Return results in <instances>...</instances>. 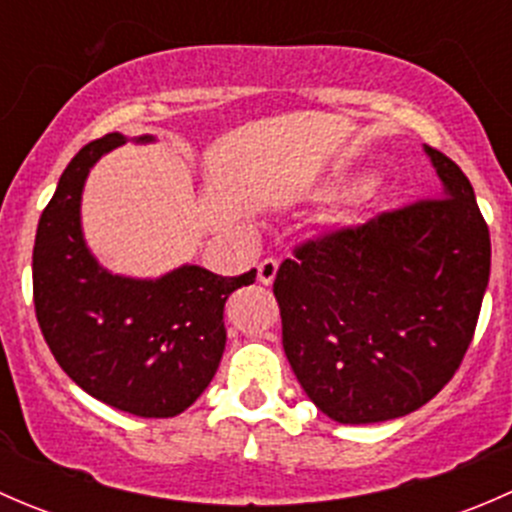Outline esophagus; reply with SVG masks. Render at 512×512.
Here are the masks:
<instances>
[{
    "mask_svg": "<svg viewBox=\"0 0 512 512\" xmlns=\"http://www.w3.org/2000/svg\"><path fill=\"white\" fill-rule=\"evenodd\" d=\"M277 270H280V262H277L275 257H265V260L257 265V280H260L262 285H272V282H275Z\"/></svg>",
    "mask_w": 512,
    "mask_h": 512,
    "instance_id": "1",
    "label": "esophagus"
}]
</instances>
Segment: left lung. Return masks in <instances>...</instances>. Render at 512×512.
<instances>
[{
    "label": "left lung",
    "mask_w": 512,
    "mask_h": 512,
    "mask_svg": "<svg viewBox=\"0 0 512 512\" xmlns=\"http://www.w3.org/2000/svg\"><path fill=\"white\" fill-rule=\"evenodd\" d=\"M441 198L294 247L275 277L294 376L339 423L421 409L461 366L490 277V232L471 180L426 146Z\"/></svg>",
    "instance_id": "8db88e82"
}]
</instances>
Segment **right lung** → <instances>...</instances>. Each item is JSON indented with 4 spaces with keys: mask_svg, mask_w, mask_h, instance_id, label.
<instances>
[{
    "mask_svg": "<svg viewBox=\"0 0 512 512\" xmlns=\"http://www.w3.org/2000/svg\"><path fill=\"white\" fill-rule=\"evenodd\" d=\"M141 136L138 143H151ZM121 133L91 141L61 173L36 227L34 309L51 354L86 394L126 414L178 416L208 389L225 352V302L255 282L183 265L158 280L111 275L81 232V193Z\"/></svg>",
    "mask_w": 512,
    "mask_h": 512,
    "instance_id": "1",
    "label": "right lung"
}]
</instances>
